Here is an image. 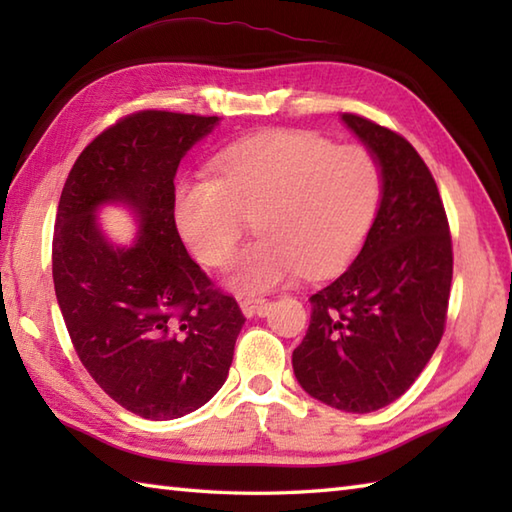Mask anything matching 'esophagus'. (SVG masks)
Returning a JSON list of instances; mask_svg holds the SVG:
<instances>
[{
	"label": "esophagus",
	"instance_id": "1",
	"mask_svg": "<svg viewBox=\"0 0 512 512\" xmlns=\"http://www.w3.org/2000/svg\"><path fill=\"white\" fill-rule=\"evenodd\" d=\"M239 306L246 317H253V314H262L266 308L264 297H250V295H239Z\"/></svg>",
	"mask_w": 512,
	"mask_h": 512
}]
</instances>
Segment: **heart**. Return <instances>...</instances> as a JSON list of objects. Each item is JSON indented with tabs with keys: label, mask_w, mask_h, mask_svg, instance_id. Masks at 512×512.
Returning <instances> with one entry per match:
<instances>
[{
	"label": "heart",
	"mask_w": 512,
	"mask_h": 512,
	"mask_svg": "<svg viewBox=\"0 0 512 512\" xmlns=\"http://www.w3.org/2000/svg\"><path fill=\"white\" fill-rule=\"evenodd\" d=\"M213 178L176 189L178 233L204 266L224 268L244 235H259L235 257L233 286L262 292L339 270L372 228L383 169L361 145L314 132H270L239 140L211 160Z\"/></svg>",
	"instance_id": "b5f03b06"
}]
</instances>
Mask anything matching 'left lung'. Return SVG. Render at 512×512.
Returning a JSON list of instances; mask_svg holds the SVG:
<instances>
[{
  "mask_svg": "<svg viewBox=\"0 0 512 512\" xmlns=\"http://www.w3.org/2000/svg\"><path fill=\"white\" fill-rule=\"evenodd\" d=\"M343 121L378 158L383 200L352 266L310 297L292 367L312 398L369 413L405 394L436 352L453 244L438 184L409 140L352 112Z\"/></svg>",
  "mask_w": 512,
  "mask_h": 512,
  "instance_id": "8db88e82",
  "label": "left lung"
}]
</instances>
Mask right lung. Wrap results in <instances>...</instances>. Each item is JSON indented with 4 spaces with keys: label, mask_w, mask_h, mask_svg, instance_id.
<instances>
[{
    "label": "right lung",
    "mask_w": 512,
    "mask_h": 512,
    "mask_svg": "<svg viewBox=\"0 0 512 512\" xmlns=\"http://www.w3.org/2000/svg\"><path fill=\"white\" fill-rule=\"evenodd\" d=\"M217 116L140 110L96 136L63 184L52 279L76 356L107 396L147 420L209 402L228 376L246 317L184 248L173 202L182 156ZM127 201L144 228L114 249L95 226L103 201Z\"/></svg>",
    "instance_id": "right-lung-1"
}]
</instances>
